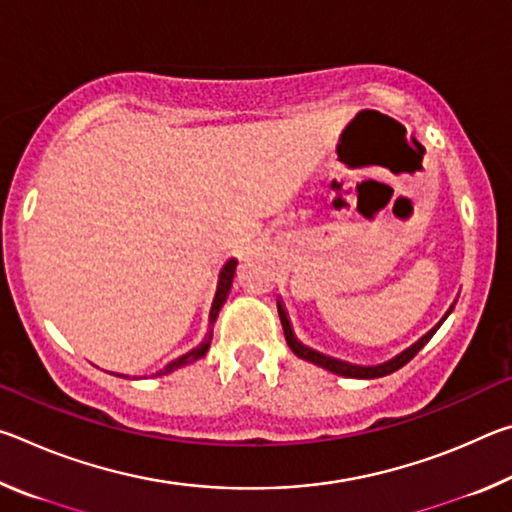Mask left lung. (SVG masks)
Here are the masks:
<instances>
[{"label":"left lung","mask_w":512,"mask_h":512,"mask_svg":"<svg viewBox=\"0 0 512 512\" xmlns=\"http://www.w3.org/2000/svg\"><path fill=\"white\" fill-rule=\"evenodd\" d=\"M452 309H454V305L445 311V316L440 318V323L433 325V327L429 329V332L422 336V339L415 341V343L411 345V348H406L404 352L397 354V357L388 359V361H384V363H379V366H354V363H345V361H339V359L325 357V354H320V352H316V350L307 348V345H302V343L296 339V334H293V327H291V323H289L287 311H284V307L280 305V302H277V314H280L282 327H284V336H287V343H289V348L293 350V354H296V357H300V359L309 361V363H314V366H320V368H325V370H329V372H334V375L350 377V379H377V377H386V375H391V372H395V370H400L402 366H406V363H409V361L415 357V354H418V352L424 348V345L429 343L431 336L438 332V327L445 323V318H447L449 314H452Z\"/></svg>","instance_id":"obj_1"}]
</instances>
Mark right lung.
I'll list each match as a JSON object with an SVG mask.
<instances>
[{"label":"right lung","instance_id":"obj_1","mask_svg":"<svg viewBox=\"0 0 512 512\" xmlns=\"http://www.w3.org/2000/svg\"><path fill=\"white\" fill-rule=\"evenodd\" d=\"M235 271H237V259H228V262L223 264L221 273H219V282H216V293H214V300H212V309H210V325H207V334L205 339L196 345L194 350L185 352L183 357L173 359L171 363H167V366L160 368L158 372H155L153 377H160V375H169V372L183 368V366H189V363L198 361L201 357H205V352L210 350V343H212V327L216 323V316H219V311L223 307L225 298H228V293L232 289V280H235ZM119 377H128V375H119Z\"/></svg>","mask_w":512,"mask_h":512}]
</instances>
